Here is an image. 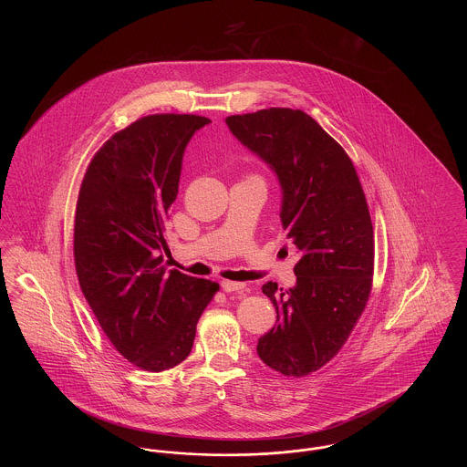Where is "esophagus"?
<instances>
[{"instance_id": "1", "label": "esophagus", "mask_w": 467, "mask_h": 467, "mask_svg": "<svg viewBox=\"0 0 467 467\" xmlns=\"http://www.w3.org/2000/svg\"><path fill=\"white\" fill-rule=\"evenodd\" d=\"M221 285H223V290H225V292H238V290L244 289V284L233 282V280H223Z\"/></svg>"}]
</instances>
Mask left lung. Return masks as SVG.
<instances>
[{"mask_svg":"<svg viewBox=\"0 0 467 467\" xmlns=\"http://www.w3.org/2000/svg\"><path fill=\"white\" fill-rule=\"evenodd\" d=\"M229 130L278 175L282 223L299 252L296 287L263 292L276 310L257 354L285 377H308L347 343L368 305L375 236L352 159L308 113L292 109L229 115Z\"/></svg>","mask_w":467,"mask_h":467,"instance_id":"8db88e82","label":"left lung"}]
</instances>
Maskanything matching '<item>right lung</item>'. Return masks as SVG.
I'll use <instances>...</instances> for the list:
<instances>
[{
	"mask_svg": "<svg viewBox=\"0 0 467 467\" xmlns=\"http://www.w3.org/2000/svg\"><path fill=\"white\" fill-rule=\"evenodd\" d=\"M210 119L147 115L111 134L90 159L75 210L78 284L115 350L161 373L191 354L217 282L166 271L164 223L177 200L183 150Z\"/></svg>",
	"mask_w": 467,
	"mask_h": 467,
	"instance_id": "right-lung-1",
	"label": "right lung"
}]
</instances>
